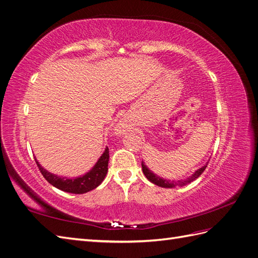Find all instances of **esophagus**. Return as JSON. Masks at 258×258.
<instances>
[{"mask_svg":"<svg viewBox=\"0 0 258 258\" xmlns=\"http://www.w3.org/2000/svg\"><path fill=\"white\" fill-rule=\"evenodd\" d=\"M115 131H116L117 135H121V134H123V132L126 131V130H124V127L122 126V124H118V126L116 127Z\"/></svg>","mask_w":258,"mask_h":258,"instance_id":"1","label":"esophagus"}]
</instances>
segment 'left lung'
Here are the masks:
<instances>
[{"label":"left lung","instance_id":"8db88e82","mask_svg":"<svg viewBox=\"0 0 258 258\" xmlns=\"http://www.w3.org/2000/svg\"><path fill=\"white\" fill-rule=\"evenodd\" d=\"M208 163H209V162H207L204 167H201L200 169H198V170L196 171V172H195L191 176L187 177L186 179H184V181H178V183H176V182H174V181L171 182L170 179H165V178H162V177H160V176H157L156 174H154V173L152 172V171L145 166V163H144L143 161H142V170H143V173H144V175L146 176V178H147L150 182H152L153 184L157 185V186H160V187H165V188H172V187H175L176 185L184 186V185H186V184H188V183L195 181V179L198 178V177L202 174V172H204V171L206 170V168H207V166H208Z\"/></svg>","mask_w":258,"mask_h":258}]
</instances>
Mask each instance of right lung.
I'll use <instances>...</instances> for the list:
<instances>
[{
  "mask_svg": "<svg viewBox=\"0 0 258 258\" xmlns=\"http://www.w3.org/2000/svg\"><path fill=\"white\" fill-rule=\"evenodd\" d=\"M108 158H110V155H108V147H106L102 156L99 158L96 165L93 166V168L89 171V172L79 177L69 178V177H61L59 175L48 172L47 170H45L40 163H38V161L34 157L36 165L38 169H40L43 176L46 178V181L60 190L72 192V194L88 192L92 189H95L96 187H98L101 183H102L108 170L107 168Z\"/></svg>",
  "mask_w": 258,
  "mask_h": 258,
  "instance_id": "1",
  "label": "right lung"
}]
</instances>
